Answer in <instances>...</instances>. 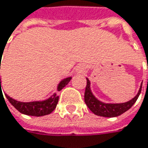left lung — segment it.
<instances>
[{
    "label": "left lung",
    "instance_id": "left-lung-1",
    "mask_svg": "<svg viewBox=\"0 0 148 148\" xmlns=\"http://www.w3.org/2000/svg\"><path fill=\"white\" fill-rule=\"evenodd\" d=\"M87 79V84H86L85 92H84V102L94 114L100 116H104V117H116L126 112V110H128L134 105V103L136 101L137 98L139 97V95L142 91L143 83L141 84V87L139 89L137 95L131 100L125 103H119V104L104 103V102H101L100 100H97L95 97V95H93L90 90V82L89 79Z\"/></svg>",
    "mask_w": 148,
    "mask_h": 148
}]
</instances>
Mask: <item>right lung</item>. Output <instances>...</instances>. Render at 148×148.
Wrapping results in <instances>:
<instances>
[{"label": "right lung", "mask_w": 148, "mask_h": 148, "mask_svg": "<svg viewBox=\"0 0 148 148\" xmlns=\"http://www.w3.org/2000/svg\"><path fill=\"white\" fill-rule=\"evenodd\" d=\"M71 77L66 78L63 79L58 85V90H61L64 87L69 84L70 81ZM0 92L1 93V79H0ZM5 97L9 102L19 112H21L24 115L27 116H42L50 114L56 108L58 101V96L54 93L50 98L42 101H32V102H21L14 100L5 95Z\"/></svg>", "instance_id": "right-lung-1"}]
</instances>
